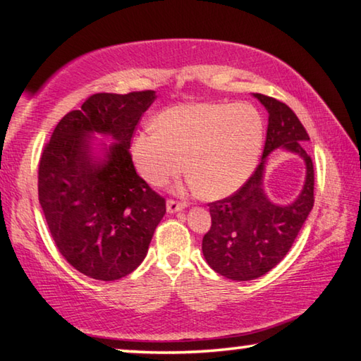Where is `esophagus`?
<instances>
[{"mask_svg": "<svg viewBox=\"0 0 361 361\" xmlns=\"http://www.w3.org/2000/svg\"><path fill=\"white\" fill-rule=\"evenodd\" d=\"M186 207L185 202H178V200H173V199H169L167 200V212L169 213H176L183 210Z\"/></svg>", "mask_w": 361, "mask_h": 361, "instance_id": "34e87169", "label": "esophagus"}]
</instances>
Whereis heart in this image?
Masks as SVG:
<instances>
[{
    "label": "heart",
    "instance_id": "obj_1",
    "mask_svg": "<svg viewBox=\"0 0 361 361\" xmlns=\"http://www.w3.org/2000/svg\"><path fill=\"white\" fill-rule=\"evenodd\" d=\"M133 140L138 172L154 186L178 175L185 159L189 186L207 197L235 192L258 164L264 121L252 103H188L164 109Z\"/></svg>",
    "mask_w": 361,
    "mask_h": 361
}]
</instances>
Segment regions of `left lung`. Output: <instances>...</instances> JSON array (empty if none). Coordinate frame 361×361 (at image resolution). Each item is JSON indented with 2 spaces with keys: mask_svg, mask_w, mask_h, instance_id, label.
Returning a JSON list of instances; mask_svg holds the SVG:
<instances>
[{
  "mask_svg": "<svg viewBox=\"0 0 361 361\" xmlns=\"http://www.w3.org/2000/svg\"><path fill=\"white\" fill-rule=\"evenodd\" d=\"M269 113L264 151L259 166L239 191L209 204L212 226L202 239V253L213 271L245 282L276 267L290 252L314 207V164L304 149L309 135L290 106L272 97L253 94ZM277 147L305 159L306 181L293 204L277 206L264 192L267 156Z\"/></svg>",
  "mask_w": 361,
  "mask_h": 361,
  "instance_id": "obj_1",
  "label": "left lung"
}]
</instances>
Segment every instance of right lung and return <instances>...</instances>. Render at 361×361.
Returning <instances> with one entry per match:
<instances>
[{"mask_svg":"<svg viewBox=\"0 0 361 361\" xmlns=\"http://www.w3.org/2000/svg\"><path fill=\"white\" fill-rule=\"evenodd\" d=\"M154 90L94 94L65 114L41 154L38 195L60 255L84 276L113 282L148 253L166 199L138 176L130 142ZM94 133L115 140L94 151Z\"/></svg>","mask_w":361,"mask_h":361,"instance_id":"add662e5","label":"right lung"}]
</instances>
